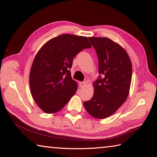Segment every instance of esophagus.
Here are the masks:
<instances>
[{"mask_svg": "<svg viewBox=\"0 0 157 157\" xmlns=\"http://www.w3.org/2000/svg\"><path fill=\"white\" fill-rule=\"evenodd\" d=\"M79 84H80V87H84V86H86V82H80L79 83Z\"/></svg>", "mask_w": 157, "mask_h": 157, "instance_id": "34e87169", "label": "esophagus"}]
</instances>
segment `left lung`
Masks as SVG:
<instances>
[{"instance_id": "left-lung-1", "label": "left lung", "mask_w": 157, "mask_h": 157, "mask_svg": "<svg viewBox=\"0 0 157 157\" xmlns=\"http://www.w3.org/2000/svg\"><path fill=\"white\" fill-rule=\"evenodd\" d=\"M96 51L99 63L94 93L84 106L90 115L103 119L112 115L125 102L132 80V65L121 46L107 37H89Z\"/></svg>"}]
</instances>
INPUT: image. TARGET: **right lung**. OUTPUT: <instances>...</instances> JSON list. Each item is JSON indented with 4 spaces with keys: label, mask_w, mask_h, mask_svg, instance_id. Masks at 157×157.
<instances>
[{
    "label": "right lung",
    "mask_w": 157,
    "mask_h": 157,
    "mask_svg": "<svg viewBox=\"0 0 157 157\" xmlns=\"http://www.w3.org/2000/svg\"><path fill=\"white\" fill-rule=\"evenodd\" d=\"M91 47L86 36L63 34L46 42L37 52L29 84L33 99L44 113L58 112L74 96L78 87L71 75L73 58Z\"/></svg>",
    "instance_id": "add662e5"
}]
</instances>
